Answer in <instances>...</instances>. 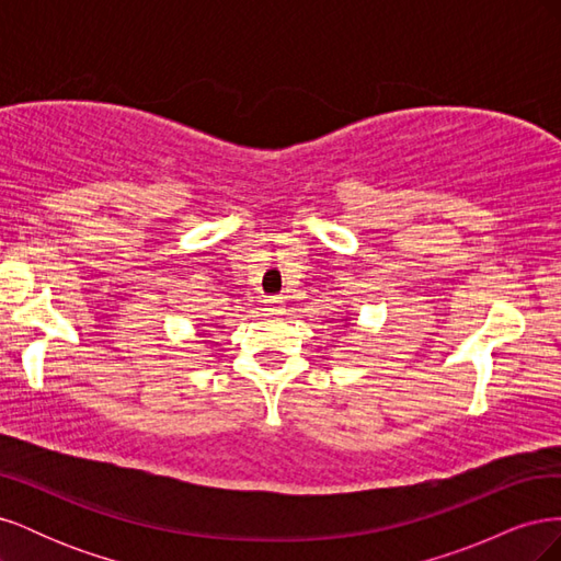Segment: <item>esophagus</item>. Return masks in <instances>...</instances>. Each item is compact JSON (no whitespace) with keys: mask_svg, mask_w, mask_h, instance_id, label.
I'll list each match as a JSON object with an SVG mask.
<instances>
[{"mask_svg":"<svg viewBox=\"0 0 561 561\" xmlns=\"http://www.w3.org/2000/svg\"><path fill=\"white\" fill-rule=\"evenodd\" d=\"M283 297H266L264 301H262V311L266 313V316H278V313H283Z\"/></svg>","mask_w":561,"mask_h":561,"instance_id":"34e87169","label":"esophagus"}]
</instances>
